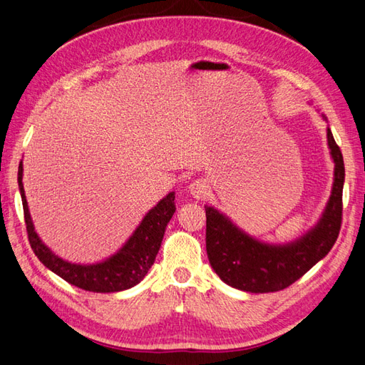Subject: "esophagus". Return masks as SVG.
Returning <instances> with one entry per match:
<instances>
[{
  "label": "esophagus",
  "instance_id": "34e87169",
  "mask_svg": "<svg viewBox=\"0 0 365 365\" xmlns=\"http://www.w3.org/2000/svg\"><path fill=\"white\" fill-rule=\"evenodd\" d=\"M189 193L195 200H203L209 195V184L205 180H195L189 185Z\"/></svg>",
  "mask_w": 365,
  "mask_h": 365
}]
</instances>
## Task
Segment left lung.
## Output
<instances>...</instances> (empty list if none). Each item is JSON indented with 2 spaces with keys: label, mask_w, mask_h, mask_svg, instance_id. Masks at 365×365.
I'll use <instances>...</instances> for the list:
<instances>
[{
  "label": "left lung",
  "mask_w": 365,
  "mask_h": 365,
  "mask_svg": "<svg viewBox=\"0 0 365 365\" xmlns=\"http://www.w3.org/2000/svg\"><path fill=\"white\" fill-rule=\"evenodd\" d=\"M322 118L328 121L323 114ZM327 140L334 162L331 195L317 223L295 240L286 244L262 242L239 228L222 210L205 206L209 264L225 284L250 294L278 292L302 278L333 248L342 222L345 167L329 126Z\"/></svg>",
  "instance_id": "8db88e82"
}]
</instances>
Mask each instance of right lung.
Wrapping results in <instances>:
<instances>
[{"label":"right lung","mask_w":365,"mask_h":365,"mask_svg":"<svg viewBox=\"0 0 365 365\" xmlns=\"http://www.w3.org/2000/svg\"><path fill=\"white\" fill-rule=\"evenodd\" d=\"M19 189L23 201L31 248L48 270L58 274L71 286L96 294H112L139 284L155 264L164 239L167 223L175 214V192H170L151 207L131 236L114 255L93 264H76L58 256L40 239L32 223L29 206L23 187V162L19 165Z\"/></svg>","instance_id":"add662e5"}]
</instances>
